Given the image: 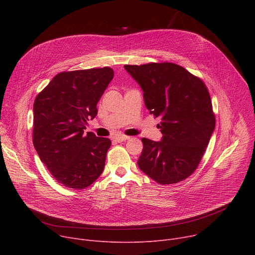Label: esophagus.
Returning <instances> with one entry per match:
<instances>
[{"mask_svg": "<svg viewBox=\"0 0 255 255\" xmlns=\"http://www.w3.org/2000/svg\"><path fill=\"white\" fill-rule=\"evenodd\" d=\"M130 137L129 136H126V135H118L115 137V140L118 141V142H122V141H125L127 139H129Z\"/></svg>", "mask_w": 255, "mask_h": 255, "instance_id": "esophagus-1", "label": "esophagus"}]
</instances>
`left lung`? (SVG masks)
<instances>
[{
	"mask_svg": "<svg viewBox=\"0 0 255 255\" xmlns=\"http://www.w3.org/2000/svg\"><path fill=\"white\" fill-rule=\"evenodd\" d=\"M143 91L146 109L162 133L161 141L142 138L138 167L161 185L176 184L198 166L215 129L209 91L204 82L173 63L125 65Z\"/></svg>",
	"mask_w": 255,
	"mask_h": 255,
	"instance_id": "1",
	"label": "left lung"
}]
</instances>
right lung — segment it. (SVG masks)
Wrapping results in <instances>:
<instances>
[{
	"mask_svg": "<svg viewBox=\"0 0 255 255\" xmlns=\"http://www.w3.org/2000/svg\"><path fill=\"white\" fill-rule=\"evenodd\" d=\"M114 77L110 67L61 72L34 102L33 143L60 184L84 189L102 173L112 141L84 133L97 116V103Z\"/></svg>",
	"mask_w": 255,
	"mask_h": 255,
	"instance_id": "obj_1",
	"label": "right lung"
}]
</instances>
